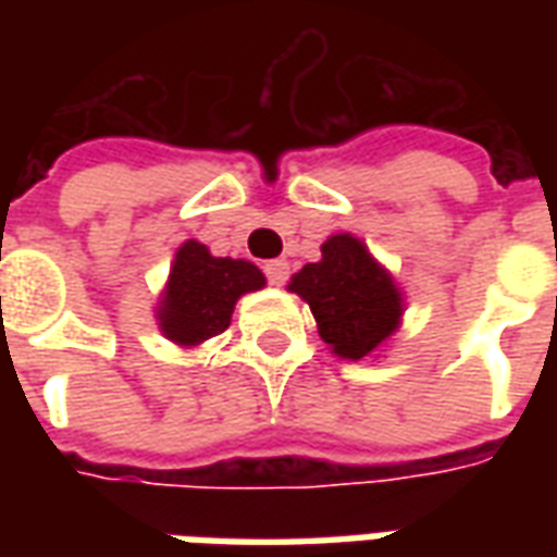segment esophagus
Segmentation results:
<instances>
[{
	"label": "esophagus",
	"mask_w": 557,
	"mask_h": 557,
	"mask_svg": "<svg viewBox=\"0 0 557 557\" xmlns=\"http://www.w3.org/2000/svg\"><path fill=\"white\" fill-rule=\"evenodd\" d=\"M265 274L274 286H283L286 277H289V262L286 259H271V262H265Z\"/></svg>",
	"instance_id": "34e87169"
}]
</instances>
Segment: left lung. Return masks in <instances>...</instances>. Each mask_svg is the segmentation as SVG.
<instances>
[{
	"label": "left lung",
	"instance_id": "1",
	"mask_svg": "<svg viewBox=\"0 0 557 557\" xmlns=\"http://www.w3.org/2000/svg\"><path fill=\"white\" fill-rule=\"evenodd\" d=\"M286 289L310 304L319 337L343 361L379 355L406 313L394 274L351 232L331 235L322 244V259L292 274Z\"/></svg>",
	"mask_w": 557,
	"mask_h": 557
}]
</instances>
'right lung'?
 <instances>
[{
	"mask_svg": "<svg viewBox=\"0 0 557 557\" xmlns=\"http://www.w3.org/2000/svg\"><path fill=\"white\" fill-rule=\"evenodd\" d=\"M262 286L265 274L253 262L214 256L206 244L187 238L175 250L154 307L160 334L182 349H199L230 327L238 298Z\"/></svg>",
	"mask_w": 557,
	"mask_h": 557,
	"instance_id": "obj_1",
	"label": "right lung"
}]
</instances>
